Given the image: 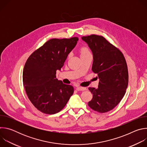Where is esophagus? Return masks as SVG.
Masks as SVG:
<instances>
[{
  "label": "esophagus",
  "mask_w": 147,
  "mask_h": 147,
  "mask_svg": "<svg viewBox=\"0 0 147 147\" xmlns=\"http://www.w3.org/2000/svg\"><path fill=\"white\" fill-rule=\"evenodd\" d=\"M76 90L77 91H85L87 90L86 88L85 87H77Z\"/></svg>",
  "instance_id": "esophagus-1"
}]
</instances>
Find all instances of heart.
Returning a JSON list of instances; mask_svg holds the SVG:
<instances>
[{"label":"heart","mask_w":147,"mask_h":147,"mask_svg":"<svg viewBox=\"0 0 147 147\" xmlns=\"http://www.w3.org/2000/svg\"><path fill=\"white\" fill-rule=\"evenodd\" d=\"M87 52H89L88 49L87 48H83L81 50V54L82 53H87Z\"/></svg>","instance_id":"obj_1"}]
</instances>
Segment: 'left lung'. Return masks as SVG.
Masks as SVG:
<instances>
[{"label": "left lung", "instance_id": "8db88e82", "mask_svg": "<svg viewBox=\"0 0 147 147\" xmlns=\"http://www.w3.org/2000/svg\"><path fill=\"white\" fill-rule=\"evenodd\" d=\"M81 39L92 53V70L99 78L97 88H88L93 97L88 105L99 113L109 112L119 104L127 88L126 61L123 53L103 36L91 35Z\"/></svg>", "mask_w": 147, "mask_h": 147}]
</instances>
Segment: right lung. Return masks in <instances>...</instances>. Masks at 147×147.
Segmentation results:
<instances>
[{"label":"right lung","instance_id":"add662e5","mask_svg":"<svg viewBox=\"0 0 147 147\" xmlns=\"http://www.w3.org/2000/svg\"><path fill=\"white\" fill-rule=\"evenodd\" d=\"M78 38L51 39L28 58L23 70V85L33 105L46 114H55L66 106L73 94L72 86L56 78Z\"/></svg>","mask_w":147,"mask_h":147}]
</instances>
